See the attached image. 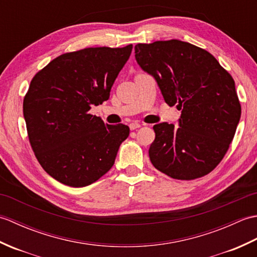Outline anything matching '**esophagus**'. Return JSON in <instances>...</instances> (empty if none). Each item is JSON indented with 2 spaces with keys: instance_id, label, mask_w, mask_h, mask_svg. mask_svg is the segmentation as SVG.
Wrapping results in <instances>:
<instances>
[{
  "instance_id": "obj_1",
  "label": "esophagus",
  "mask_w": 257,
  "mask_h": 257,
  "mask_svg": "<svg viewBox=\"0 0 257 257\" xmlns=\"http://www.w3.org/2000/svg\"><path fill=\"white\" fill-rule=\"evenodd\" d=\"M141 125L138 123V122H132L129 124V128H130V130H136V129H138V128H140Z\"/></svg>"
}]
</instances>
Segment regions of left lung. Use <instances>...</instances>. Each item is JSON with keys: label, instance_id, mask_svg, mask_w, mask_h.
I'll return each mask as SVG.
<instances>
[{"label": "left lung", "instance_id": "left-lung-1", "mask_svg": "<svg viewBox=\"0 0 257 257\" xmlns=\"http://www.w3.org/2000/svg\"><path fill=\"white\" fill-rule=\"evenodd\" d=\"M136 61L157 80L165 101L181 110L179 127L154 125L152 165L178 180L206 176L224 158L241 118L232 76L203 48L179 40L135 46Z\"/></svg>", "mask_w": 257, "mask_h": 257}]
</instances>
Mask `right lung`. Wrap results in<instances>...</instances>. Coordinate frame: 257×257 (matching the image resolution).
<instances>
[{"label": "right lung", "mask_w": 257, "mask_h": 257, "mask_svg": "<svg viewBox=\"0 0 257 257\" xmlns=\"http://www.w3.org/2000/svg\"><path fill=\"white\" fill-rule=\"evenodd\" d=\"M133 45L89 47L53 59L33 77L23 100L27 135L42 168L81 188L110 170L129 127L90 114L106 101Z\"/></svg>", "instance_id": "obj_1"}]
</instances>
